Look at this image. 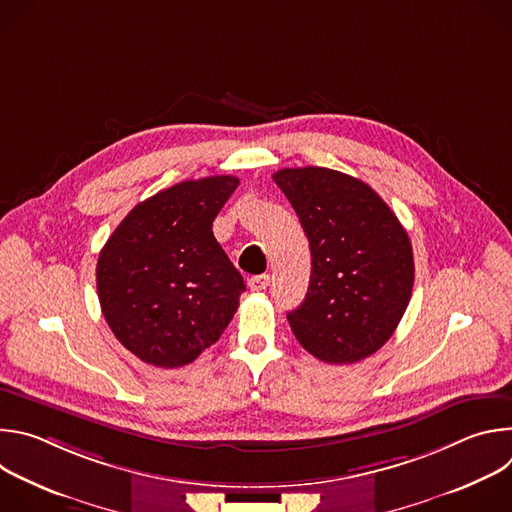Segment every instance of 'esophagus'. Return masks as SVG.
Masks as SVG:
<instances>
[{"mask_svg":"<svg viewBox=\"0 0 512 512\" xmlns=\"http://www.w3.org/2000/svg\"><path fill=\"white\" fill-rule=\"evenodd\" d=\"M269 283H271V277H269V275H253V277L249 279V287H251L253 291H263V289L269 287Z\"/></svg>","mask_w":512,"mask_h":512,"instance_id":"obj_1","label":"esophagus"}]
</instances>
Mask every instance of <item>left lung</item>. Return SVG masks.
I'll return each instance as SVG.
<instances>
[{
	"instance_id": "obj_1",
	"label": "left lung",
	"mask_w": 512,
	"mask_h": 512,
	"mask_svg": "<svg viewBox=\"0 0 512 512\" xmlns=\"http://www.w3.org/2000/svg\"><path fill=\"white\" fill-rule=\"evenodd\" d=\"M275 184L310 241L306 300L287 314L298 342L330 364L375 354L401 322L415 279L407 231L369 186L328 168H283Z\"/></svg>"
}]
</instances>
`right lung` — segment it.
Masks as SVG:
<instances>
[{
	"instance_id": "add662e5",
	"label": "right lung",
	"mask_w": 512,
	"mask_h": 512,
	"mask_svg": "<svg viewBox=\"0 0 512 512\" xmlns=\"http://www.w3.org/2000/svg\"><path fill=\"white\" fill-rule=\"evenodd\" d=\"M237 186L235 176L174 184L139 202L101 249L103 316L139 360L184 367L233 320L245 283L212 221Z\"/></svg>"
}]
</instances>
